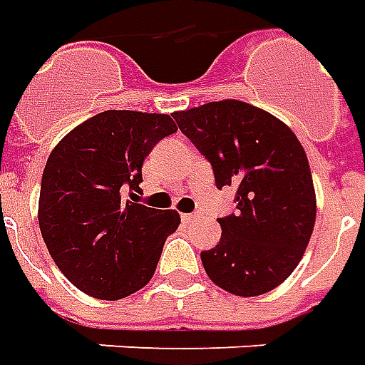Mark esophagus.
I'll list each match as a JSON object with an SVG mask.
<instances>
[{"mask_svg":"<svg viewBox=\"0 0 365 365\" xmlns=\"http://www.w3.org/2000/svg\"><path fill=\"white\" fill-rule=\"evenodd\" d=\"M182 220L187 224V222H192V220H195V214H182Z\"/></svg>","mask_w":365,"mask_h":365,"instance_id":"1","label":"esophagus"}]
</instances>
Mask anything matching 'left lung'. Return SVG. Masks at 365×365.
<instances>
[{
	"label": "left lung",
	"instance_id": "8db88e82",
	"mask_svg": "<svg viewBox=\"0 0 365 365\" xmlns=\"http://www.w3.org/2000/svg\"><path fill=\"white\" fill-rule=\"evenodd\" d=\"M185 138L212 163L215 185H234L237 212L220 217L222 240L202 252L205 274L225 292L262 296L296 269L316 224L306 151L276 115L237 99L175 111Z\"/></svg>",
	"mask_w": 365,
	"mask_h": 365
}]
</instances>
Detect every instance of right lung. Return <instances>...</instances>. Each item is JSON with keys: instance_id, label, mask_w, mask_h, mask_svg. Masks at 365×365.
Returning <instances> with one entry per match:
<instances>
[{"instance_id": "add662e5", "label": "right lung", "mask_w": 365, "mask_h": 365, "mask_svg": "<svg viewBox=\"0 0 365 365\" xmlns=\"http://www.w3.org/2000/svg\"><path fill=\"white\" fill-rule=\"evenodd\" d=\"M175 131L165 113L108 110L79 123L49 153L39 230L56 266L83 294L113 302L153 276L180 214L123 202V192L140 187L143 160Z\"/></svg>"}]
</instances>
